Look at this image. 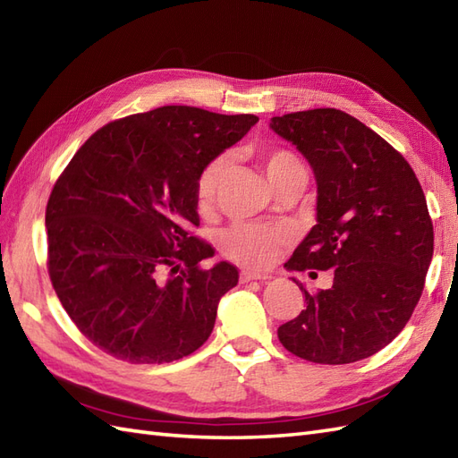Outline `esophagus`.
Masks as SVG:
<instances>
[{
	"label": "esophagus",
	"instance_id": "obj_1",
	"mask_svg": "<svg viewBox=\"0 0 458 458\" xmlns=\"http://www.w3.org/2000/svg\"><path fill=\"white\" fill-rule=\"evenodd\" d=\"M240 280H242V283H253V280H259V283H263V280H271V276H265V275H259V273H251V271H243L240 275Z\"/></svg>",
	"mask_w": 458,
	"mask_h": 458
}]
</instances>
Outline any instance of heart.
Wrapping results in <instances>:
<instances>
[{
    "instance_id": "heart-1",
    "label": "heart",
    "mask_w": 458,
    "mask_h": 458,
    "mask_svg": "<svg viewBox=\"0 0 458 458\" xmlns=\"http://www.w3.org/2000/svg\"><path fill=\"white\" fill-rule=\"evenodd\" d=\"M255 157L265 170L267 178L276 187L296 175H306L303 162L294 150L283 147H263L255 148ZM230 155H220L210 158L205 166L199 170L195 180V207L199 213H208L213 208L220 190L222 178L228 172ZM290 230L284 226H265V225H236L222 233L220 250L233 263L265 268L276 261L280 250L290 243Z\"/></svg>"
}]
</instances>
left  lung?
<instances>
[{
    "mask_svg": "<svg viewBox=\"0 0 458 458\" xmlns=\"http://www.w3.org/2000/svg\"><path fill=\"white\" fill-rule=\"evenodd\" d=\"M271 127L318 180V225L286 267L335 275L315 294L298 284L306 308L278 327V341L313 363L369 358L404 329L424 290L433 255L426 195L401 152L343 110L292 112Z\"/></svg>",
    "mask_w": 458,
    "mask_h": 458,
    "instance_id": "1",
    "label": "left lung"
}]
</instances>
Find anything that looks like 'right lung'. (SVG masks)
Segmentation results:
<instances>
[{"label":"right lung","instance_id":"right-lung-1","mask_svg":"<svg viewBox=\"0 0 458 458\" xmlns=\"http://www.w3.org/2000/svg\"><path fill=\"white\" fill-rule=\"evenodd\" d=\"M259 122L193 106H162L92 133L46 205L48 273L89 341L129 363L190 356L213 333L238 268L195 236V180Z\"/></svg>","mask_w":458,"mask_h":458}]
</instances>
